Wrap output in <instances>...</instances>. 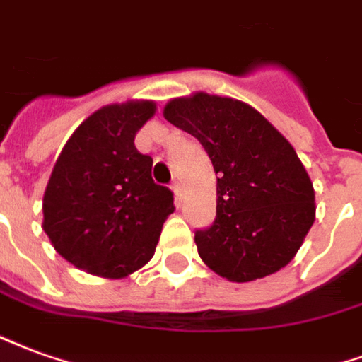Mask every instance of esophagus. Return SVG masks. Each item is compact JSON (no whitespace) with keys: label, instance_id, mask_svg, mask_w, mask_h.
Returning <instances> with one entry per match:
<instances>
[{"label":"esophagus","instance_id":"esophagus-1","mask_svg":"<svg viewBox=\"0 0 362 362\" xmlns=\"http://www.w3.org/2000/svg\"><path fill=\"white\" fill-rule=\"evenodd\" d=\"M171 191L175 194V200H177V202L183 200V189H181V183H179V181H175V183L171 185Z\"/></svg>","mask_w":362,"mask_h":362}]
</instances>
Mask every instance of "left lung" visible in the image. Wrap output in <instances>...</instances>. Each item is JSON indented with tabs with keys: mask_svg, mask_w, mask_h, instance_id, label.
<instances>
[{
	"mask_svg": "<svg viewBox=\"0 0 362 362\" xmlns=\"http://www.w3.org/2000/svg\"><path fill=\"white\" fill-rule=\"evenodd\" d=\"M163 117L204 146L216 171V220L194 233L204 264L229 281L276 274L315 223V189L289 141L252 105L194 92Z\"/></svg>",
	"mask_w": 362,
	"mask_h": 362,
	"instance_id": "8db88e82",
	"label": "left lung"
}]
</instances>
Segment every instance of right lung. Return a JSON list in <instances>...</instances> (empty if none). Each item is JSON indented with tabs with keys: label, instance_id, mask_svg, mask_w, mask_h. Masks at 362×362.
<instances>
[{
	"label": "right lung",
	"instance_id": "add662e5",
	"mask_svg": "<svg viewBox=\"0 0 362 362\" xmlns=\"http://www.w3.org/2000/svg\"><path fill=\"white\" fill-rule=\"evenodd\" d=\"M156 113L152 100L100 107L65 142L47 181L42 228L67 262L121 279L154 257L173 192L154 183L152 158L134 136Z\"/></svg>",
	"mask_w": 362,
	"mask_h": 362
}]
</instances>
